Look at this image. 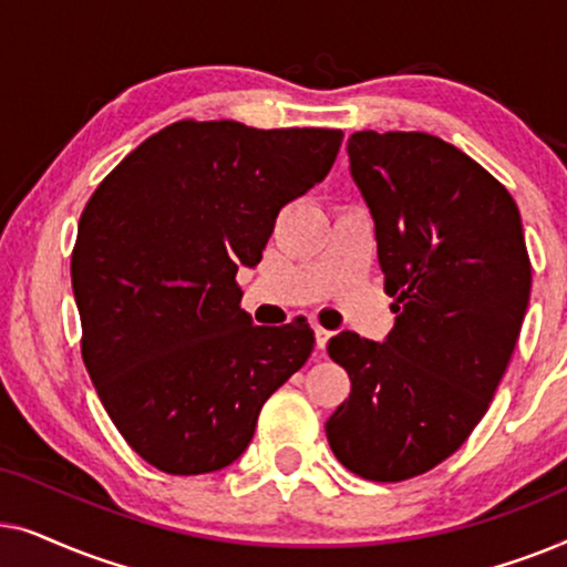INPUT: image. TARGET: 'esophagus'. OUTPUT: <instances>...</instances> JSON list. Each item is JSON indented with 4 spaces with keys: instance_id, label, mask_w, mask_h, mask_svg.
Instances as JSON below:
<instances>
[{
    "instance_id": "1",
    "label": "esophagus",
    "mask_w": 567,
    "mask_h": 567,
    "mask_svg": "<svg viewBox=\"0 0 567 567\" xmlns=\"http://www.w3.org/2000/svg\"><path fill=\"white\" fill-rule=\"evenodd\" d=\"M328 340H330V330H324V328H320V324H315V343H317V353H324V346H328Z\"/></svg>"
}]
</instances>
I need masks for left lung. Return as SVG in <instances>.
<instances>
[{
	"label": "left lung",
	"mask_w": 567,
	"mask_h": 567,
	"mask_svg": "<svg viewBox=\"0 0 567 567\" xmlns=\"http://www.w3.org/2000/svg\"><path fill=\"white\" fill-rule=\"evenodd\" d=\"M346 150L398 317L384 343L330 338L351 394L324 431L353 475L402 483L449 460L491 408L529 307L532 262L506 185L454 144L355 131Z\"/></svg>",
	"instance_id": "1"
}]
</instances>
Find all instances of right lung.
<instances>
[{
    "label": "right lung",
    "instance_id": "add662e5",
    "mask_svg": "<svg viewBox=\"0 0 567 567\" xmlns=\"http://www.w3.org/2000/svg\"><path fill=\"white\" fill-rule=\"evenodd\" d=\"M340 142V128L185 118L138 144L90 196L72 250L82 361L152 467H227L262 402L312 353L307 322L252 324L237 268L260 262L278 212L330 173Z\"/></svg>",
    "mask_w": 567,
    "mask_h": 567
}]
</instances>
